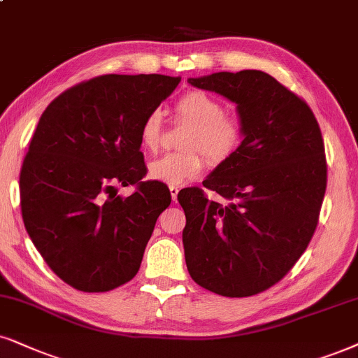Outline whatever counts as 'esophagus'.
Listing matches in <instances>:
<instances>
[{
  "mask_svg": "<svg viewBox=\"0 0 358 358\" xmlns=\"http://www.w3.org/2000/svg\"><path fill=\"white\" fill-rule=\"evenodd\" d=\"M178 193H180V188H178V187H170V194H171V200L176 201V198H178Z\"/></svg>",
  "mask_w": 358,
  "mask_h": 358,
  "instance_id": "obj_1",
  "label": "esophagus"
}]
</instances>
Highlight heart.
Returning a JSON list of instances; mask_svg holds the SVG:
<instances>
[{
	"instance_id": "1",
	"label": "heart",
	"mask_w": 358,
	"mask_h": 358,
	"mask_svg": "<svg viewBox=\"0 0 358 358\" xmlns=\"http://www.w3.org/2000/svg\"><path fill=\"white\" fill-rule=\"evenodd\" d=\"M178 120L189 125L182 138L185 152L165 153L148 164V175L170 187L183 185L201 173L205 162L221 165L238 152L243 142V125L234 117L224 115V106L203 90H188L175 103ZM164 132L160 108L148 112L140 125V142L147 150H157Z\"/></svg>"
}]
</instances>
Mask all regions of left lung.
<instances>
[{"mask_svg":"<svg viewBox=\"0 0 358 358\" xmlns=\"http://www.w3.org/2000/svg\"><path fill=\"white\" fill-rule=\"evenodd\" d=\"M238 106L244 138L201 188L178 193L187 226L185 261L198 286L226 297L259 294L286 275L319 223L327 160L312 108L262 71L188 79Z\"/></svg>","mask_w":358,"mask_h":358,"instance_id":"obj_1","label":"left lung"}]
</instances>
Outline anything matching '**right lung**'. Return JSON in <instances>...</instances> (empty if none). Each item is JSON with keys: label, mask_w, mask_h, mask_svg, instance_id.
Masks as SVG:
<instances>
[{"label": "right lung", "mask_w": 358, "mask_h": 358, "mask_svg": "<svg viewBox=\"0 0 358 358\" xmlns=\"http://www.w3.org/2000/svg\"><path fill=\"white\" fill-rule=\"evenodd\" d=\"M180 78L107 74L46 107L21 166V215L46 264L71 287L106 292L134 279L157 218L171 203L147 180L140 125ZM136 187L130 197L119 186Z\"/></svg>", "instance_id": "right-lung-1"}]
</instances>
